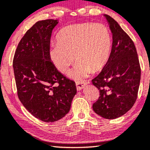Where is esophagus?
I'll use <instances>...</instances> for the list:
<instances>
[{
	"mask_svg": "<svg viewBox=\"0 0 150 150\" xmlns=\"http://www.w3.org/2000/svg\"><path fill=\"white\" fill-rule=\"evenodd\" d=\"M75 83H76V87L77 91H80V90L83 89L86 85L87 84V82L83 81H75Z\"/></svg>",
	"mask_w": 150,
	"mask_h": 150,
	"instance_id": "obj_1",
	"label": "esophagus"
}]
</instances>
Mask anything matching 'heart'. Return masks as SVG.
<instances>
[{
  "instance_id": "1",
  "label": "heart",
  "mask_w": 150,
  "mask_h": 150,
  "mask_svg": "<svg viewBox=\"0 0 150 150\" xmlns=\"http://www.w3.org/2000/svg\"><path fill=\"white\" fill-rule=\"evenodd\" d=\"M56 40L57 43L50 47V59L59 72L67 73L75 55L78 62L70 75L77 79L85 78L93 71H100L110 55V33L106 26L101 23L67 26L57 33Z\"/></svg>"
}]
</instances>
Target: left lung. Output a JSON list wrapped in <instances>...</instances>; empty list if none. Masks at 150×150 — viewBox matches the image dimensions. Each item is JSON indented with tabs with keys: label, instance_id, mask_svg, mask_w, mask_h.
I'll return each instance as SVG.
<instances>
[{
	"label": "left lung",
	"instance_id": "1",
	"mask_svg": "<svg viewBox=\"0 0 150 150\" xmlns=\"http://www.w3.org/2000/svg\"><path fill=\"white\" fill-rule=\"evenodd\" d=\"M104 16L112 33V46L106 64L92 79L100 95L93 109L103 118L114 119L126 113L134 104L141 71L133 41L117 21Z\"/></svg>",
	"mask_w": 150,
	"mask_h": 150
}]
</instances>
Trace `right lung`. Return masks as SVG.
Here are the masks:
<instances>
[{
    "label": "right lung",
    "mask_w": 150,
    "mask_h": 150,
    "mask_svg": "<svg viewBox=\"0 0 150 150\" xmlns=\"http://www.w3.org/2000/svg\"><path fill=\"white\" fill-rule=\"evenodd\" d=\"M57 23L53 19L35 23L22 38L13 59L20 101L45 122L63 118L77 93L74 81L57 71L49 57L52 31Z\"/></svg>",
    "instance_id": "add662e5"
}]
</instances>
